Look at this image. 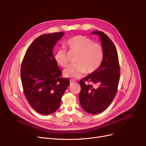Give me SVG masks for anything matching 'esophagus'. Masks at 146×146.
Segmentation results:
<instances>
[{
  "instance_id": "34e87169",
  "label": "esophagus",
  "mask_w": 146,
  "mask_h": 146,
  "mask_svg": "<svg viewBox=\"0 0 146 146\" xmlns=\"http://www.w3.org/2000/svg\"><path fill=\"white\" fill-rule=\"evenodd\" d=\"M70 85L73 84V83H75V81H73L72 80H70Z\"/></svg>"
}]
</instances>
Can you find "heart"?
<instances>
[{
    "label": "heart",
    "instance_id": "obj_1",
    "mask_svg": "<svg viewBox=\"0 0 146 146\" xmlns=\"http://www.w3.org/2000/svg\"><path fill=\"white\" fill-rule=\"evenodd\" d=\"M66 46L70 51L77 52L78 55L76 64L70 65L64 70L65 77L78 78L85 73L95 72L100 66L103 58V48L92 39L81 35L75 36L67 41ZM54 58L62 67L66 66L68 64L67 52L64 49H58Z\"/></svg>",
    "mask_w": 146,
    "mask_h": 146
}]
</instances>
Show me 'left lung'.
Wrapping results in <instances>:
<instances>
[{"mask_svg":"<svg viewBox=\"0 0 146 146\" xmlns=\"http://www.w3.org/2000/svg\"><path fill=\"white\" fill-rule=\"evenodd\" d=\"M98 35L103 48V58L99 68L80 81L81 89L79 100L86 112L96 114L102 113L110 105L117 91L120 68L117 51L111 39L103 32L93 31ZM98 86L94 88L86 82Z\"/></svg>","mask_w":146,"mask_h":146,"instance_id":"left-lung-1","label":"left lung"}]
</instances>
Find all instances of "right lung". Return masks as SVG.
<instances>
[{
    "label": "right lung",
    "instance_id": "obj_1",
    "mask_svg": "<svg viewBox=\"0 0 146 146\" xmlns=\"http://www.w3.org/2000/svg\"><path fill=\"white\" fill-rule=\"evenodd\" d=\"M65 33L42 35L27 50L22 62L21 78L24 94L32 108L38 113L49 115L59 108L61 98L70 84L53 55V48Z\"/></svg>",
    "mask_w": 146,
    "mask_h": 146
}]
</instances>
